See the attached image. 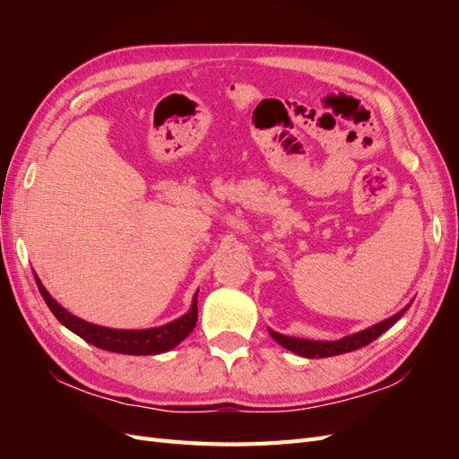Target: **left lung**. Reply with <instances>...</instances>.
Masks as SVG:
<instances>
[{
    "label": "left lung",
    "mask_w": 459,
    "mask_h": 459,
    "mask_svg": "<svg viewBox=\"0 0 459 459\" xmlns=\"http://www.w3.org/2000/svg\"><path fill=\"white\" fill-rule=\"evenodd\" d=\"M410 304H408V307L402 308L398 314L383 319V322L375 324V325H371V327H368L364 331H358V333H354V335L342 337L339 341L297 339V337L281 335V333H275L272 329H270V335H272L273 341L280 342L283 349L295 352L299 356H304V358H329V356H337V354H344V352H352V351L362 349V346H366V344L373 342L377 337H381L386 329H391L398 322V319L404 316V312L410 308Z\"/></svg>",
    "instance_id": "obj_1"
}]
</instances>
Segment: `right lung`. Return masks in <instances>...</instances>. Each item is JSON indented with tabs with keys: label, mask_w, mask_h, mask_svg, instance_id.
Returning a JSON list of instances; mask_svg holds the SVG:
<instances>
[{
	"label": "right lung",
	"mask_w": 459,
	"mask_h": 459,
	"mask_svg": "<svg viewBox=\"0 0 459 459\" xmlns=\"http://www.w3.org/2000/svg\"><path fill=\"white\" fill-rule=\"evenodd\" d=\"M34 280L39 289V295L44 297L48 308L53 312V316L57 317L66 329H71L78 337H82L86 342L97 346V349L101 351L132 354V356L162 354V352L172 351L176 344L182 342L197 324L199 290L195 293V297H193L191 308L182 317L174 319L170 324L151 327V329H110V327L90 324L86 319H80L71 312H66L61 304L48 293V289L41 285L39 277L36 273H34Z\"/></svg>",
	"instance_id": "right-lung-1"
}]
</instances>
